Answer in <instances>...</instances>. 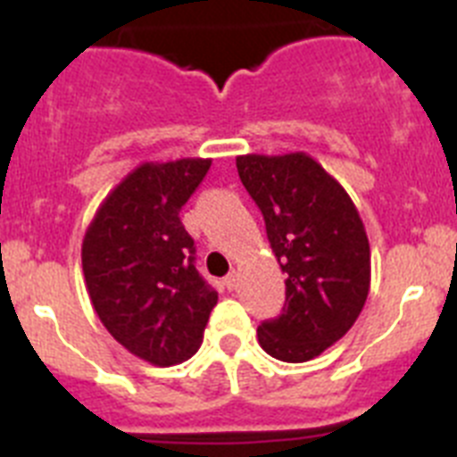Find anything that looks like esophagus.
<instances>
[{"label": "esophagus", "instance_id": "1", "mask_svg": "<svg viewBox=\"0 0 457 457\" xmlns=\"http://www.w3.org/2000/svg\"><path fill=\"white\" fill-rule=\"evenodd\" d=\"M237 281H240V274H237L236 270H233V272H228V277L224 278V284H226V288H228V290H236Z\"/></svg>", "mask_w": 457, "mask_h": 457}]
</instances>
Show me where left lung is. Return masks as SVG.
<instances>
[{
	"instance_id": "left-lung-1",
	"label": "left lung",
	"mask_w": 457,
	"mask_h": 457,
	"mask_svg": "<svg viewBox=\"0 0 457 457\" xmlns=\"http://www.w3.org/2000/svg\"><path fill=\"white\" fill-rule=\"evenodd\" d=\"M236 167L286 274L284 311L258 327V343L278 361L316 359L348 334L369 297L364 221L343 185L306 153H247Z\"/></svg>"
}]
</instances>
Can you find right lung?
<instances>
[{
  "label": "right lung",
  "instance_id": "add662e5",
  "mask_svg": "<svg viewBox=\"0 0 457 457\" xmlns=\"http://www.w3.org/2000/svg\"><path fill=\"white\" fill-rule=\"evenodd\" d=\"M210 164V157L141 162L104 196L82 240L100 322L128 353L162 369L201 348L217 304L179 217Z\"/></svg>",
  "mask_w": 457,
  "mask_h": 457
}]
</instances>
